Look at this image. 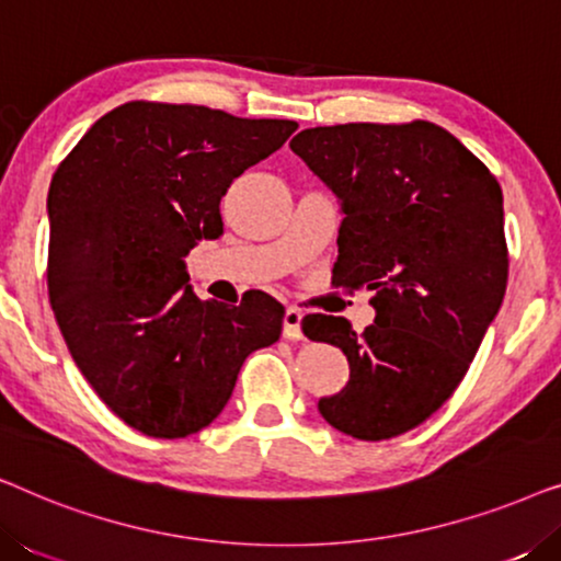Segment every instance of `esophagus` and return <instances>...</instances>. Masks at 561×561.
Here are the masks:
<instances>
[{"label": "esophagus", "mask_w": 561, "mask_h": 561, "mask_svg": "<svg viewBox=\"0 0 561 561\" xmlns=\"http://www.w3.org/2000/svg\"><path fill=\"white\" fill-rule=\"evenodd\" d=\"M301 319L304 313L294 309V306H288L286 313H283V336H286V340H304Z\"/></svg>", "instance_id": "obj_1"}]
</instances>
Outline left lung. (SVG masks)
Here are the masks:
<instances>
[{"label": "left lung", "mask_w": 561, "mask_h": 561, "mask_svg": "<svg viewBox=\"0 0 561 561\" xmlns=\"http://www.w3.org/2000/svg\"><path fill=\"white\" fill-rule=\"evenodd\" d=\"M290 150L340 202L336 286L373 290L375 321L313 313L309 340L347 355L350 380L319 401L336 432L380 442L424 424L462 382L508 283L503 194L447 129L311 127Z\"/></svg>", "instance_id": "obj_1"}]
</instances>
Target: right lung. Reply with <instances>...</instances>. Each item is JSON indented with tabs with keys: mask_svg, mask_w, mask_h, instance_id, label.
I'll list each match as a JSON object with an SVG mask.
<instances>
[{
	"mask_svg": "<svg viewBox=\"0 0 561 561\" xmlns=\"http://www.w3.org/2000/svg\"><path fill=\"white\" fill-rule=\"evenodd\" d=\"M296 129L290 119L127 102L96 119L53 175L50 306L83 378L137 432H202L250 352L278 342L273 296L202 301L186 255L225 232L219 202L237 175Z\"/></svg>",
	"mask_w": 561,
	"mask_h": 561,
	"instance_id": "add662e5",
	"label": "right lung"
}]
</instances>
